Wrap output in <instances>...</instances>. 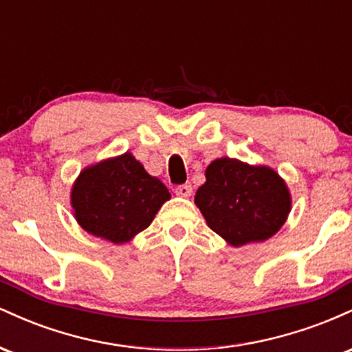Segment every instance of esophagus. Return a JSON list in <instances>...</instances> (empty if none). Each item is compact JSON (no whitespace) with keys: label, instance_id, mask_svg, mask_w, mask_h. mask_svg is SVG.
Wrapping results in <instances>:
<instances>
[{"label":"esophagus","instance_id":"34e87169","mask_svg":"<svg viewBox=\"0 0 352 352\" xmlns=\"http://www.w3.org/2000/svg\"><path fill=\"white\" fill-rule=\"evenodd\" d=\"M175 193L179 197H190L192 195V185H179V187H175Z\"/></svg>","mask_w":352,"mask_h":352}]
</instances>
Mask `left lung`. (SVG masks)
I'll return each instance as SVG.
<instances>
[{"instance_id": "8db88e82", "label": "left lung", "mask_w": 352, "mask_h": 352, "mask_svg": "<svg viewBox=\"0 0 352 352\" xmlns=\"http://www.w3.org/2000/svg\"><path fill=\"white\" fill-rule=\"evenodd\" d=\"M195 204L207 225L233 246L265 241L285 223L292 208L288 187L268 167L217 159L205 172Z\"/></svg>"}]
</instances>
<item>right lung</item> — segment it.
Returning a JSON list of instances; mask_svg holds the SVG:
<instances>
[{"instance_id": "obj_1", "label": "right lung", "mask_w": 352, "mask_h": 352, "mask_svg": "<svg viewBox=\"0 0 352 352\" xmlns=\"http://www.w3.org/2000/svg\"><path fill=\"white\" fill-rule=\"evenodd\" d=\"M168 199L167 187L129 152L86 168L71 195L80 227L112 243L129 241L147 228Z\"/></svg>"}]
</instances>
